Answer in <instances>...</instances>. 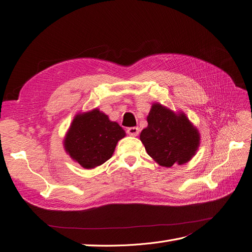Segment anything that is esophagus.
Returning <instances> with one entry per match:
<instances>
[{
	"mask_svg": "<svg viewBox=\"0 0 252 252\" xmlns=\"http://www.w3.org/2000/svg\"><path fill=\"white\" fill-rule=\"evenodd\" d=\"M139 132H140V129H139L138 127H129V128L127 129V133H128L129 135L136 136V135L139 134Z\"/></svg>",
	"mask_w": 252,
	"mask_h": 252,
	"instance_id": "esophagus-1",
	"label": "esophagus"
}]
</instances>
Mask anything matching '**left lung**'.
<instances>
[{"mask_svg": "<svg viewBox=\"0 0 252 252\" xmlns=\"http://www.w3.org/2000/svg\"><path fill=\"white\" fill-rule=\"evenodd\" d=\"M148 126L140 140L147 154L161 166L189 162L200 145V133L185 113H175L161 104H154L147 117Z\"/></svg>", "mask_w": 252, "mask_h": 252, "instance_id": "obj_1", "label": "left lung"}]
</instances>
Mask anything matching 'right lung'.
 <instances>
[{"mask_svg":"<svg viewBox=\"0 0 252 252\" xmlns=\"http://www.w3.org/2000/svg\"><path fill=\"white\" fill-rule=\"evenodd\" d=\"M124 129L98 109L74 117L64 140L70 158L86 169L94 168L112 157Z\"/></svg>","mask_w":252,"mask_h":252,"instance_id":"obj_1","label":"right lung"}]
</instances>
